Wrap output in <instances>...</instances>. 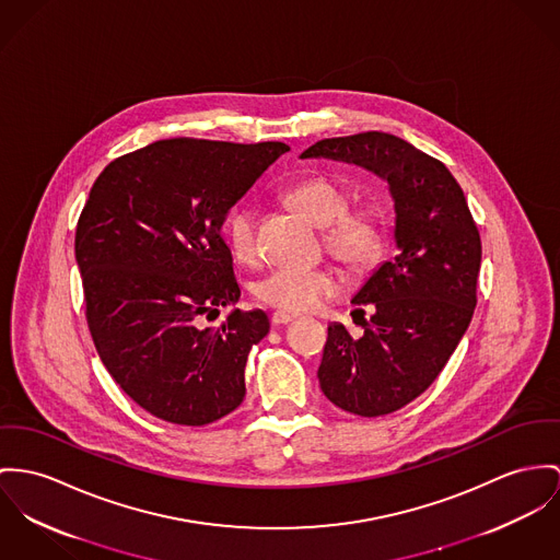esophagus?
Segmentation results:
<instances>
[{
  "instance_id": "1",
  "label": "esophagus",
  "mask_w": 560,
  "mask_h": 560,
  "mask_svg": "<svg viewBox=\"0 0 560 560\" xmlns=\"http://www.w3.org/2000/svg\"><path fill=\"white\" fill-rule=\"evenodd\" d=\"M294 317H296V315H292V313H285V311H275V313L270 315V322H272V326H285V324L294 322Z\"/></svg>"
}]
</instances>
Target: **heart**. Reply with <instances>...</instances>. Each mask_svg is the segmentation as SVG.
<instances>
[{"label": "heart", "mask_w": 560, "mask_h": 560, "mask_svg": "<svg viewBox=\"0 0 560 560\" xmlns=\"http://www.w3.org/2000/svg\"><path fill=\"white\" fill-rule=\"evenodd\" d=\"M285 198L302 215L324 228V245L332 258L353 272H369L386 252V228L375 207H349L343 187L324 176L299 180ZM230 252L243 264L259 259L258 215L249 205L232 211L225 223ZM341 277L335 268L281 266L256 283V299L285 313L315 311L324 301L341 294Z\"/></svg>", "instance_id": "1"}]
</instances>
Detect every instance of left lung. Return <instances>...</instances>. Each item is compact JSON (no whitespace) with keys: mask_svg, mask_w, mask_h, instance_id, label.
<instances>
[{"mask_svg":"<svg viewBox=\"0 0 560 560\" xmlns=\"http://www.w3.org/2000/svg\"><path fill=\"white\" fill-rule=\"evenodd\" d=\"M301 158L358 164L386 178L394 198L396 256L351 301L375 311L362 319L360 339L343 324L328 326L317 371L322 392L343 411L386 416L431 386L467 332L477 304L479 232L445 164L398 136L324 138Z\"/></svg>","mask_w":560,"mask_h":560,"instance_id":"left-lung-1","label":"left lung"}]
</instances>
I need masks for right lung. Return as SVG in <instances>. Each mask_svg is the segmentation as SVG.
Segmentation results:
<instances>
[{"mask_svg":"<svg viewBox=\"0 0 560 560\" xmlns=\"http://www.w3.org/2000/svg\"><path fill=\"white\" fill-rule=\"evenodd\" d=\"M285 151L158 140L110 162L89 191L74 238L89 332L113 380L160 420L205 427L245 398L266 313L234 308L217 328L205 322L241 299L225 215Z\"/></svg>","mask_w":560,"mask_h":560,"instance_id":"add662e5","label":"right lung"}]
</instances>
